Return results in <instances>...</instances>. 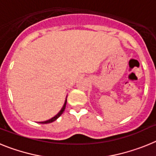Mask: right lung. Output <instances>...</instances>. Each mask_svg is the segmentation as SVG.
<instances>
[{
  "label": "right lung",
  "mask_w": 156,
  "mask_h": 156,
  "mask_svg": "<svg viewBox=\"0 0 156 156\" xmlns=\"http://www.w3.org/2000/svg\"><path fill=\"white\" fill-rule=\"evenodd\" d=\"M66 101H67V99L66 98V101H65V103H64V105H63L62 108L61 110H60V111L58 112L57 115H55L54 117H52L51 119H48V120H46V121H43V122H39L40 123H50V122H54V121H55L56 119H57L58 118V117L63 113V112H64L65 108H66Z\"/></svg>",
  "instance_id": "1"
}]
</instances>
